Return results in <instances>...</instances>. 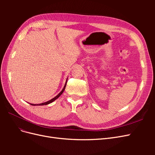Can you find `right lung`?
<instances>
[{
  "mask_svg": "<svg viewBox=\"0 0 155 155\" xmlns=\"http://www.w3.org/2000/svg\"><path fill=\"white\" fill-rule=\"evenodd\" d=\"M67 79H68V78L67 79V81H66V83H65V84H64V87H63V90L61 91L55 97H54V98H52V99L51 100H49V101H46V102H45V103H42V104H30V105H48V104H51V103H52L53 101H54L55 100H57L58 98L62 94H63V92H64V89H65V87H66V85H67Z\"/></svg>",
  "mask_w": 155,
  "mask_h": 155,
  "instance_id": "add662e5",
  "label": "right lung"
}]
</instances>
